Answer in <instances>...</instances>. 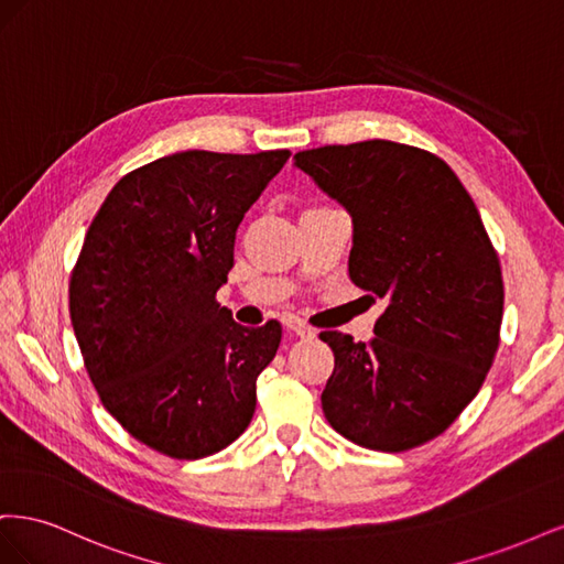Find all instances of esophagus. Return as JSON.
Listing matches in <instances>:
<instances>
[{
  "label": "esophagus",
  "mask_w": 564,
  "mask_h": 564,
  "mask_svg": "<svg viewBox=\"0 0 564 564\" xmlns=\"http://www.w3.org/2000/svg\"><path fill=\"white\" fill-rule=\"evenodd\" d=\"M284 327L292 332L294 336H301V338H308V336H315V329L313 327H308V324L305 322H301L299 317H289L286 322H284Z\"/></svg>",
  "instance_id": "esophagus-1"
}]
</instances>
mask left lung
<instances>
[{
  "mask_svg": "<svg viewBox=\"0 0 564 564\" xmlns=\"http://www.w3.org/2000/svg\"><path fill=\"white\" fill-rule=\"evenodd\" d=\"M294 160L352 218L350 280L388 303L369 344L319 334L334 350L324 416L360 447L414 449L485 383L503 317L499 256L473 197L433 152L377 139Z\"/></svg>",
  "mask_w": 564,
  "mask_h": 564,
  "instance_id": "obj_1",
  "label": "left lung"
}]
</instances>
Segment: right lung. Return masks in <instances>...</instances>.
Returning <instances> with one entry per match:
<instances>
[{
	"instance_id": "right-lung-1",
	"label": "right lung",
	"mask_w": 564,
	"mask_h": 564,
	"mask_svg": "<svg viewBox=\"0 0 564 564\" xmlns=\"http://www.w3.org/2000/svg\"><path fill=\"white\" fill-rule=\"evenodd\" d=\"M292 152L185 150L122 176L70 278V319L108 412L150 449L202 458L240 437L280 322L220 308L235 232Z\"/></svg>"
}]
</instances>
